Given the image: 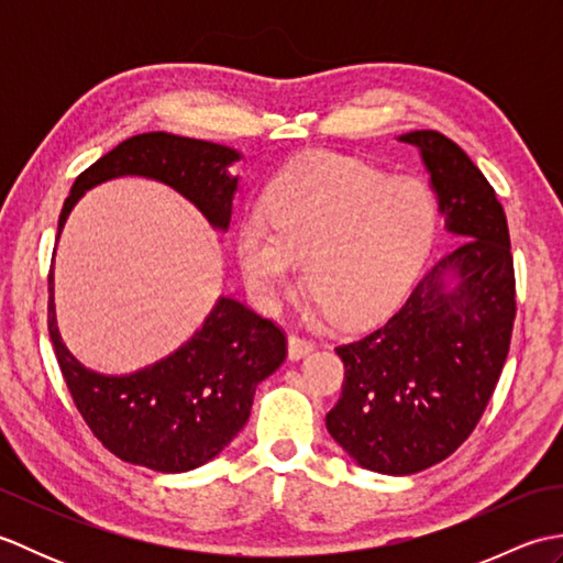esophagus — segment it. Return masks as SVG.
<instances>
[{
    "label": "esophagus",
    "instance_id": "esophagus-1",
    "mask_svg": "<svg viewBox=\"0 0 563 563\" xmlns=\"http://www.w3.org/2000/svg\"><path fill=\"white\" fill-rule=\"evenodd\" d=\"M312 351H314V343H312V341L300 336V333H290V339H288V353H290L292 361H300V357H307Z\"/></svg>",
    "mask_w": 563,
    "mask_h": 563
}]
</instances>
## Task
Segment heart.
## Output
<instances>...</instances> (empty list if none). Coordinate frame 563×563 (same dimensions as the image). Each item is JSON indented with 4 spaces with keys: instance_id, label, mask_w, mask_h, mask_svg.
Listing matches in <instances>:
<instances>
[{
    "instance_id": "heart-1",
    "label": "heart",
    "mask_w": 563,
    "mask_h": 563,
    "mask_svg": "<svg viewBox=\"0 0 563 563\" xmlns=\"http://www.w3.org/2000/svg\"><path fill=\"white\" fill-rule=\"evenodd\" d=\"M266 222L249 220L236 256L261 297H283L300 280L343 324H367L397 307L438 232V202L418 178L336 152H307L273 176Z\"/></svg>"
}]
</instances>
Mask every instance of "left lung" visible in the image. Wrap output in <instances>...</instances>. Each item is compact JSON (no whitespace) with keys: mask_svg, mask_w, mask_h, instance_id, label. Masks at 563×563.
Returning a JSON list of instances; mask_svg holds the SVG:
<instances>
[{"mask_svg":"<svg viewBox=\"0 0 563 563\" xmlns=\"http://www.w3.org/2000/svg\"><path fill=\"white\" fill-rule=\"evenodd\" d=\"M399 140L421 150L462 242L385 327L339 345L345 377L327 428L365 470L404 476L450 457L484 416L510 349L516 271L504 206L464 150L435 130Z\"/></svg>","mask_w":563,"mask_h":563,"instance_id":"1","label":"left lung"}]
</instances>
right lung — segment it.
<instances>
[{"label":"right lung","instance_id":"1","mask_svg":"<svg viewBox=\"0 0 563 563\" xmlns=\"http://www.w3.org/2000/svg\"><path fill=\"white\" fill-rule=\"evenodd\" d=\"M239 159L214 142L145 133L121 142L77 176L59 212L57 236L84 190L115 176H145L178 190L218 230L232 220L236 178L227 166ZM47 302V331L77 411L123 462L154 472H188L210 462L244 428L261 379L288 355V339L234 297H220L200 331L164 361L133 375H101L84 367L59 339Z\"/></svg>","mask_w":563,"mask_h":563}]
</instances>
